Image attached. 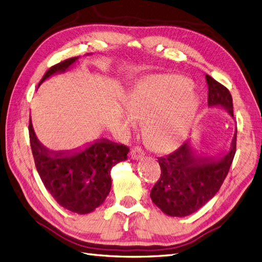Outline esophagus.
Returning <instances> with one entry per match:
<instances>
[{
    "mask_svg": "<svg viewBox=\"0 0 262 262\" xmlns=\"http://www.w3.org/2000/svg\"><path fill=\"white\" fill-rule=\"evenodd\" d=\"M130 153H131V158L133 160H140V159H142L144 157L143 148L141 147V146H139V145L133 146L131 148V152Z\"/></svg>",
    "mask_w": 262,
    "mask_h": 262,
    "instance_id": "34e87169",
    "label": "esophagus"
}]
</instances>
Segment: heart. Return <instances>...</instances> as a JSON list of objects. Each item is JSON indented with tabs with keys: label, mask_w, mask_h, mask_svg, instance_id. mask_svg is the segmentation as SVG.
I'll list each match as a JSON object with an SVG mask.
<instances>
[{
	"label": "heart",
	"mask_w": 262,
	"mask_h": 262,
	"mask_svg": "<svg viewBox=\"0 0 262 262\" xmlns=\"http://www.w3.org/2000/svg\"><path fill=\"white\" fill-rule=\"evenodd\" d=\"M190 87V81L179 75L148 77L126 95L125 124L134 128L137 120L145 123V138L154 150H172L185 138L199 109Z\"/></svg>",
	"instance_id": "heart-1"
}]
</instances>
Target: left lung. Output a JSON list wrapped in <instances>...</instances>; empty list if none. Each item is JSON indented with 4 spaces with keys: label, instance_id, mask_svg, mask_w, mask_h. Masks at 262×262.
Here are the masks:
<instances>
[{
    "label": "left lung",
    "instance_id": "obj_1",
    "mask_svg": "<svg viewBox=\"0 0 262 262\" xmlns=\"http://www.w3.org/2000/svg\"><path fill=\"white\" fill-rule=\"evenodd\" d=\"M208 105H221L234 117L232 98L224 84L206 75ZM237 131L230 151L218 161L197 159L187 142L165 157L158 158L161 175L151 189V199L169 216L184 217L195 213L213 199L223 185L236 153Z\"/></svg>",
    "mask_w": 262,
    "mask_h": 262
}]
</instances>
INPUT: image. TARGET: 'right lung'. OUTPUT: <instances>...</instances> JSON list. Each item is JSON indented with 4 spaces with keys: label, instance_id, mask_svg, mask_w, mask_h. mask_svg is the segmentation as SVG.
I'll return each instance as SVG.
<instances>
[{
    "label": "right lung",
    "instance_id": "right-lung-1",
    "mask_svg": "<svg viewBox=\"0 0 262 262\" xmlns=\"http://www.w3.org/2000/svg\"><path fill=\"white\" fill-rule=\"evenodd\" d=\"M77 58H68L52 66L39 83L51 75L67 69ZM28 131L35 166L54 200L77 214H87L100 206L111 188V168L126 160L129 146L102 140L69 157L63 152H49L41 145L35 137L31 120Z\"/></svg>",
    "mask_w": 262,
    "mask_h": 262
}]
</instances>
